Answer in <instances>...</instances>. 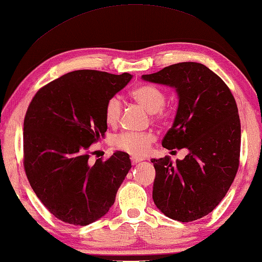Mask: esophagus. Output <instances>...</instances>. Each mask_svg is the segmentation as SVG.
Masks as SVG:
<instances>
[{
    "instance_id": "obj_1",
    "label": "esophagus",
    "mask_w": 262,
    "mask_h": 262,
    "mask_svg": "<svg viewBox=\"0 0 262 262\" xmlns=\"http://www.w3.org/2000/svg\"><path fill=\"white\" fill-rule=\"evenodd\" d=\"M144 158H141V157H136V156H132L130 157V161L133 165H136L137 163H140V161H143Z\"/></svg>"
}]
</instances>
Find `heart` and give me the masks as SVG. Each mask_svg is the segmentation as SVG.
<instances>
[{"label": "heart", "mask_w": 262, "mask_h": 262, "mask_svg": "<svg viewBox=\"0 0 262 262\" xmlns=\"http://www.w3.org/2000/svg\"><path fill=\"white\" fill-rule=\"evenodd\" d=\"M130 97L141 106L154 116L157 121H163L167 117L164 110L166 102V95L163 90L156 85L142 84L134 88L130 92ZM122 112V103L120 98L113 96L107 99L104 107V116L108 125H116L120 120ZM156 140L152 133H136V132H122L113 137L112 143L119 150L126 151L128 154L142 156L150 149L152 142Z\"/></svg>", "instance_id": "1"}]
</instances>
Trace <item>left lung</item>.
I'll use <instances>...</instances> for the list:
<instances>
[{"label": "left lung", "instance_id": "1", "mask_svg": "<svg viewBox=\"0 0 262 262\" xmlns=\"http://www.w3.org/2000/svg\"><path fill=\"white\" fill-rule=\"evenodd\" d=\"M177 89L179 106L163 146L185 149L183 160L151 159L152 198L166 216L181 222L207 215L226 196L239 166L241 121L234 96L205 65L184 61L142 75Z\"/></svg>", "mask_w": 262, "mask_h": 262}]
</instances>
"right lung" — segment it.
Instances as JSON below:
<instances>
[{"instance_id":"1","label":"right lung","mask_w":262,"mask_h":262,"mask_svg":"<svg viewBox=\"0 0 262 262\" xmlns=\"http://www.w3.org/2000/svg\"><path fill=\"white\" fill-rule=\"evenodd\" d=\"M95 70L73 71L46 84L24 119V168L48 211L66 223L87 226L110 210L132 168L129 156L116 151L89 164V146L107 129L104 107L130 81Z\"/></svg>"}]
</instances>
